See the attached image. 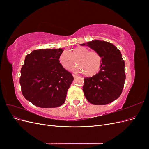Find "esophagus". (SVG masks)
Wrapping results in <instances>:
<instances>
[{
	"label": "esophagus",
	"mask_w": 149,
	"mask_h": 149,
	"mask_svg": "<svg viewBox=\"0 0 149 149\" xmlns=\"http://www.w3.org/2000/svg\"><path fill=\"white\" fill-rule=\"evenodd\" d=\"M73 78H77V77H78L77 76L75 75V74H73Z\"/></svg>",
	"instance_id": "esophagus-1"
}]
</instances>
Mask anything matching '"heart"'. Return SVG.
I'll return each instance as SVG.
<instances>
[{
  "label": "heart",
  "mask_w": 149,
  "mask_h": 149,
  "mask_svg": "<svg viewBox=\"0 0 149 149\" xmlns=\"http://www.w3.org/2000/svg\"><path fill=\"white\" fill-rule=\"evenodd\" d=\"M61 66L65 70H69L76 63L77 66L73 70L91 77L100 71L102 64V58L96 51H90L87 48L79 47L73 48L68 53L64 51L58 57Z\"/></svg>",
  "instance_id": "b5f03b06"
}]
</instances>
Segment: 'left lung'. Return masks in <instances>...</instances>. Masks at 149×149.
<instances>
[{"label": "left lung", "mask_w": 149, "mask_h": 149, "mask_svg": "<svg viewBox=\"0 0 149 149\" xmlns=\"http://www.w3.org/2000/svg\"><path fill=\"white\" fill-rule=\"evenodd\" d=\"M81 45H87L98 52L102 58L100 71L90 78H84V96L93 104L105 105L118 99L125 80V63L120 52L113 44L96 40Z\"/></svg>", "instance_id": "8db88e82"}]
</instances>
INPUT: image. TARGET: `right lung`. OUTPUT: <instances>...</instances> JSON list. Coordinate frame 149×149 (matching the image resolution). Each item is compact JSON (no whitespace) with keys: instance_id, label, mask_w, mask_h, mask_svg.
I'll return each instance as SVG.
<instances>
[{"instance_id":"1","label":"right lung","mask_w":149,"mask_h":149,"mask_svg":"<svg viewBox=\"0 0 149 149\" xmlns=\"http://www.w3.org/2000/svg\"><path fill=\"white\" fill-rule=\"evenodd\" d=\"M62 48L33 50L25 56L20 84L26 100L42 108H53L65 102L74 79L58 60Z\"/></svg>"}]
</instances>
